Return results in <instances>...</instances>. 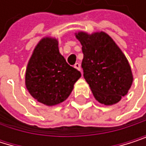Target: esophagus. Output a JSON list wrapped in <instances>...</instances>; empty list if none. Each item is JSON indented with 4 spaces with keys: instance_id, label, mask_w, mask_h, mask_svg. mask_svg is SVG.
I'll use <instances>...</instances> for the list:
<instances>
[{
    "instance_id": "1",
    "label": "esophagus",
    "mask_w": 146,
    "mask_h": 146,
    "mask_svg": "<svg viewBox=\"0 0 146 146\" xmlns=\"http://www.w3.org/2000/svg\"><path fill=\"white\" fill-rule=\"evenodd\" d=\"M74 67H75L76 69H77L78 70H81V64H80L79 63H76V64L74 65Z\"/></svg>"
}]
</instances>
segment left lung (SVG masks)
I'll use <instances>...</instances> for the list:
<instances>
[{
    "mask_svg": "<svg viewBox=\"0 0 146 146\" xmlns=\"http://www.w3.org/2000/svg\"><path fill=\"white\" fill-rule=\"evenodd\" d=\"M82 47V68L95 98L102 104L113 105L125 96L133 83V74L126 58L105 33H78Z\"/></svg>",
    "mask_w": 146,
    "mask_h": 146,
    "instance_id": "obj_1",
    "label": "left lung"
}]
</instances>
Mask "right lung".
Instances as JSON below:
<instances>
[{
  "mask_svg": "<svg viewBox=\"0 0 146 146\" xmlns=\"http://www.w3.org/2000/svg\"><path fill=\"white\" fill-rule=\"evenodd\" d=\"M81 72L69 65L59 53L55 38H44L34 49L26 71V86L38 102L53 106L70 95Z\"/></svg>",
  "mask_w": 146,
  "mask_h": 146,
  "instance_id": "right-lung-1",
  "label": "right lung"
}]
</instances>
